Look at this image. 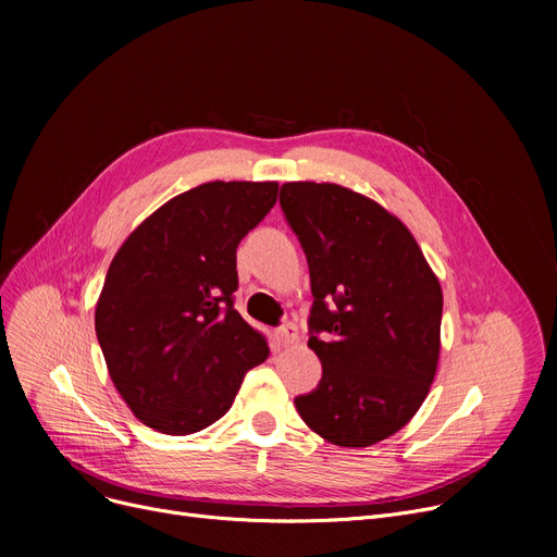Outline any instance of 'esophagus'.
Segmentation results:
<instances>
[{
	"instance_id": "34e87169",
	"label": "esophagus",
	"mask_w": 557,
	"mask_h": 557,
	"mask_svg": "<svg viewBox=\"0 0 557 557\" xmlns=\"http://www.w3.org/2000/svg\"><path fill=\"white\" fill-rule=\"evenodd\" d=\"M275 341H277V345H282V347L294 345V343L298 341V327L290 325V323H284L282 327L275 330Z\"/></svg>"
}]
</instances>
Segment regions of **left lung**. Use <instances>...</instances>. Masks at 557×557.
Masks as SVG:
<instances>
[{
    "mask_svg": "<svg viewBox=\"0 0 557 557\" xmlns=\"http://www.w3.org/2000/svg\"><path fill=\"white\" fill-rule=\"evenodd\" d=\"M280 208L307 255L309 347L323 363L296 397L311 431L370 447L411 420L441 355L443 290L413 234L382 205L332 183H286Z\"/></svg>",
    "mask_w": 557,
    "mask_h": 557,
    "instance_id": "obj_1",
    "label": "left lung"
}]
</instances>
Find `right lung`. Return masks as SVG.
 Instances as JSON below:
<instances>
[{
  "label": "right lung",
  "instance_id": "right-lung-1",
  "mask_svg": "<svg viewBox=\"0 0 557 557\" xmlns=\"http://www.w3.org/2000/svg\"><path fill=\"white\" fill-rule=\"evenodd\" d=\"M277 183H205L164 202L116 250L95 327L137 420L189 435L223 418L269 345L234 309L237 246Z\"/></svg>",
  "mask_w": 557,
  "mask_h": 557
}]
</instances>
